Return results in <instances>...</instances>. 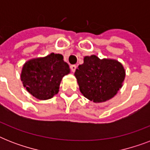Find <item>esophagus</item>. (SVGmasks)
<instances>
[{
  "label": "esophagus",
  "mask_w": 150,
  "mask_h": 150,
  "mask_svg": "<svg viewBox=\"0 0 150 150\" xmlns=\"http://www.w3.org/2000/svg\"><path fill=\"white\" fill-rule=\"evenodd\" d=\"M76 68H77V67H76V65H75V64H73V65L71 66V71H72V72H75V69H76Z\"/></svg>",
  "instance_id": "obj_1"
}]
</instances>
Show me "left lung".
Listing matches in <instances>:
<instances>
[{
	"label": "left lung",
	"instance_id": "left-lung-1",
	"mask_svg": "<svg viewBox=\"0 0 150 150\" xmlns=\"http://www.w3.org/2000/svg\"><path fill=\"white\" fill-rule=\"evenodd\" d=\"M83 60L84 63L75 71L81 93L94 103L113 98L123 86V64L115 59H100L94 54L84 57Z\"/></svg>",
	"mask_w": 150,
	"mask_h": 150
}]
</instances>
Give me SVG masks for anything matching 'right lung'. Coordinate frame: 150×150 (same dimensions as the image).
I'll return each mask as SVG.
<instances>
[{"label": "right lung", "mask_w": 150, "mask_h": 150, "mask_svg": "<svg viewBox=\"0 0 150 150\" xmlns=\"http://www.w3.org/2000/svg\"><path fill=\"white\" fill-rule=\"evenodd\" d=\"M69 73L70 68L63 56L51 53L27 61L22 66L20 77L23 86L32 96L47 100L58 93L61 80Z\"/></svg>", "instance_id": "right-lung-1"}]
</instances>
